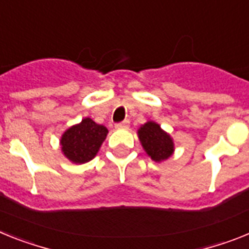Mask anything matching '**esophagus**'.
I'll return each instance as SVG.
<instances>
[{
    "label": "esophagus",
    "mask_w": 249,
    "mask_h": 249,
    "mask_svg": "<svg viewBox=\"0 0 249 249\" xmlns=\"http://www.w3.org/2000/svg\"><path fill=\"white\" fill-rule=\"evenodd\" d=\"M129 124H130V123H129V120H124V122H122V123H119V124H116L115 125V127H123V129H126V127H129Z\"/></svg>",
    "instance_id": "obj_1"
}]
</instances>
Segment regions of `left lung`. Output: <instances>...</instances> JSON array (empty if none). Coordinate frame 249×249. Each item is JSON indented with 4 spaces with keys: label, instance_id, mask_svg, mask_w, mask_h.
<instances>
[{
    "label": "left lung",
    "instance_id": "obj_1",
    "mask_svg": "<svg viewBox=\"0 0 249 249\" xmlns=\"http://www.w3.org/2000/svg\"><path fill=\"white\" fill-rule=\"evenodd\" d=\"M138 138L144 151L155 163H161L174 154L176 146L170 134L163 130L160 125L153 120L140 125Z\"/></svg>",
    "mask_w": 249,
    "mask_h": 249
}]
</instances>
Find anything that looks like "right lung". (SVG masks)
<instances>
[{
  "instance_id": "1",
  "label": "right lung",
  "mask_w": 249,
  "mask_h": 249,
  "mask_svg": "<svg viewBox=\"0 0 249 249\" xmlns=\"http://www.w3.org/2000/svg\"><path fill=\"white\" fill-rule=\"evenodd\" d=\"M107 133L109 130L104 125L96 124L90 118H84L61 135L62 154L73 164L88 163L96 157Z\"/></svg>"
}]
</instances>
